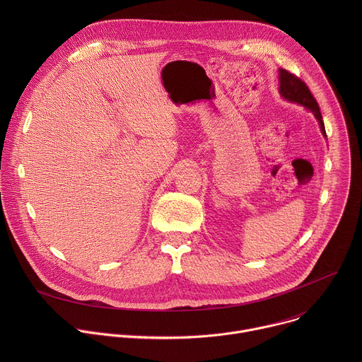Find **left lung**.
<instances>
[{"mask_svg": "<svg viewBox=\"0 0 362 362\" xmlns=\"http://www.w3.org/2000/svg\"><path fill=\"white\" fill-rule=\"evenodd\" d=\"M279 94L291 101V103H298V105L303 106L305 109L311 110L314 113V116L317 117V120L320 122L321 126V132L322 134L327 137L325 133V126L322 122V115L320 112V106L315 100V97L309 91L308 86L295 74L279 69Z\"/></svg>", "mask_w": 362, "mask_h": 362, "instance_id": "1", "label": "left lung"}]
</instances>
